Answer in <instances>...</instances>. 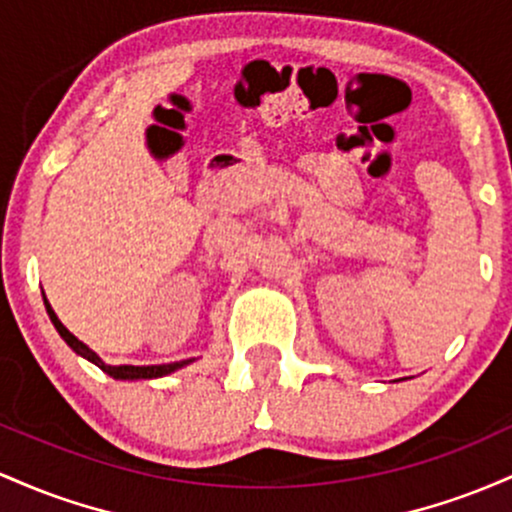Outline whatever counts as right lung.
Wrapping results in <instances>:
<instances>
[{"label": "right lung", "mask_w": 512, "mask_h": 512, "mask_svg": "<svg viewBox=\"0 0 512 512\" xmlns=\"http://www.w3.org/2000/svg\"><path fill=\"white\" fill-rule=\"evenodd\" d=\"M45 307H48V314H50V319H53L55 329L60 331V336L65 338L67 343H70V348H72V350H77L79 355H84V358H86V360H91V363H96V365H99L101 370L106 372V375L116 377V380H152V377H162V375H169V372L179 370V367H183V365H188V363H191V360H181V363H169V365H147V367H135V365H118V367H113V365H106V363H103V360L99 358V355L94 353V350H91V348H86L84 343L79 341V338H74L72 333L67 331L65 326H62V321L55 317L53 307H50L48 302H45Z\"/></svg>", "instance_id": "obj_1"}]
</instances>
